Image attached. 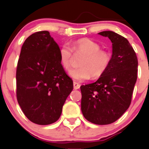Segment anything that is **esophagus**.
Masks as SVG:
<instances>
[{
    "mask_svg": "<svg viewBox=\"0 0 149 149\" xmlns=\"http://www.w3.org/2000/svg\"><path fill=\"white\" fill-rule=\"evenodd\" d=\"M80 86L81 85L79 83H77V82H73V88H74V89H79L80 88Z\"/></svg>",
    "mask_w": 149,
    "mask_h": 149,
    "instance_id": "esophagus-1",
    "label": "esophagus"
}]
</instances>
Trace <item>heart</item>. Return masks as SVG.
Here are the masks:
<instances>
[{"label":"heart","mask_w":149,"mask_h":149,"mask_svg":"<svg viewBox=\"0 0 149 149\" xmlns=\"http://www.w3.org/2000/svg\"><path fill=\"white\" fill-rule=\"evenodd\" d=\"M71 51L84 55L79 61L80 67L69 72L70 76L78 81L86 80L91 76L94 79L100 77L110 64L111 56L109 52L100 49V46L89 39H79L72 43L70 48L64 45L60 49V62L66 70L70 67Z\"/></svg>","instance_id":"heart-1"}]
</instances>
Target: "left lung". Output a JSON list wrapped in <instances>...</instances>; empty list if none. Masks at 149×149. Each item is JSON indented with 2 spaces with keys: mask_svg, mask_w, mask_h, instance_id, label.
I'll list each match as a JSON object with an SVG mask.
<instances>
[{
  "mask_svg": "<svg viewBox=\"0 0 149 149\" xmlns=\"http://www.w3.org/2000/svg\"><path fill=\"white\" fill-rule=\"evenodd\" d=\"M100 35L112 43L110 64L96 82L81 86V111L96 125H108L119 119L128 109L137 80L138 59L128 40L112 31Z\"/></svg>",
  "mask_w": 149,
  "mask_h": 149,
  "instance_id": "left-lung-1",
  "label": "left lung"
}]
</instances>
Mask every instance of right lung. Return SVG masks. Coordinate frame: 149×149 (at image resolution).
<instances>
[{
    "instance_id": "add662e5",
    "label": "right lung",
    "mask_w": 149,
    "mask_h": 149,
    "mask_svg": "<svg viewBox=\"0 0 149 149\" xmlns=\"http://www.w3.org/2000/svg\"><path fill=\"white\" fill-rule=\"evenodd\" d=\"M60 48L47 31L25 40L16 68V97L25 116L46 125L58 120L73 88L60 62Z\"/></svg>"
}]
</instances>
